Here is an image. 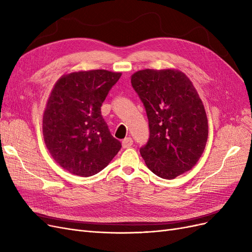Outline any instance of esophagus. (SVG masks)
<instances>
[{
  "label": "esophagus",
  "instance_id": "34e87169",
  "mask_svg": "<svg viewBox=\"0 0 252 252\" xmlns=\"http://www.w3.org/2000/svg\"><path fill=\"white\" fill-rule=\"evenodd\" d=\"M133 144V141L131 138H125L123 141H122V145H123L124 148H129Z\"/></svg>",
  "mask_w": 252,
  "mask_h": 252
}]
</instances>
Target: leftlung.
<instances>
[{"mask_svg":"<svg viewBox=\"0 0 252 252\" xmlns=\"http://www.w3.org/2000/svg\"><path fill=\"white\" fill-rule=\"evenodd\" d=\"M131 85L148 118L149 139L140 148L148 168L166 180L188 171L199 161L208 138V120L194 86L172 69H145Z\"/></svg>","mask_w":252,"mask_h":252,"instance_id":"1","label":"left lung"}]
</instances>
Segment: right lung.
Returning a JSON list of instances; mask_svg holds the SVG:
<instances>
[{
  "label": "right lung",
  "instance_id": "obj_1",
  "mask_svg": "<svg viewBox=\"0 0 252 252\" xmlns=\"http://www.w3.org/2000/svg\"><path fill=\"white\" fill-rule=\"evenodd\" d=\"M121 75L104 69L72 72L53 87L43 117V134L50 155L64 169L91 177L121 149L101 112Z\"/></svg>",
  "mask_w": 252,
  "mask_h": 252
}]
</instances>
